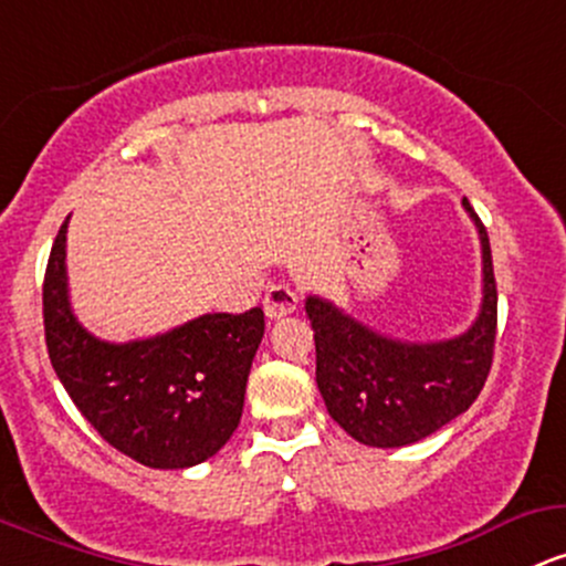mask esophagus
<instances>
[{
    "label": "esophagus",
    "mask_w": 566,
    "mask_h": 566,
    "mask_svg": "<svg viewBox=\"0 0 566 566\" xmlns=\"http://www.w3.org/2000/svg\"><path fill=\"white\" fill-rule=\"evenodd\" d=\"M263 308L269 319H282V316L293 314L297 308V293L287 284H273L269 293H265Z\"/></svg>",
    "instance_id": "obj_1"
}]
</instances>
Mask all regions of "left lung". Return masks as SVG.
Returning <instances> with one entry per match:
<instances>
[{
    "label": "left lung",
    "mask_w": 566,
    "mask_h": 566,
    "mask_svg": "<svg viewBox=\"0 0 566 566\" xmlns=\"http://www.w3.org/2000/svg\"><path fill=\"white\" fill-rule=\"evenodd\" d=\"M483 252V303L470 331L434 344H406L370 331L331 301L308 295L316 387L327 413L354 440L397 449L438 432L481 395L494 359L496 282L483 222L464 198Z\"/></svg>",
    "instance_id": "left-lung-1"
}]
</instances>
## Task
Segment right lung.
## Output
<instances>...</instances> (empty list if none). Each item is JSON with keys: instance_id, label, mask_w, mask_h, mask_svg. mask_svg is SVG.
<instances>
[{"instance_id": "1", "label": "right lung", "mask_w": 566, "mask_h": 566, "mask_svg": "<svg viewBox=\"0 0 566 566\" xmlns=\"http://www.w3.org/2000/svg\"><path fill=\"white\" fill-rule=\"evenodd\" d=\"M66 222L42 284L45 344L77 411L120 454L155 470L207 462L241 421L247 378L263 340V308L203 314L128 344L98 340L77 322L66 290Z\"/></svg>"}]
</instances>
